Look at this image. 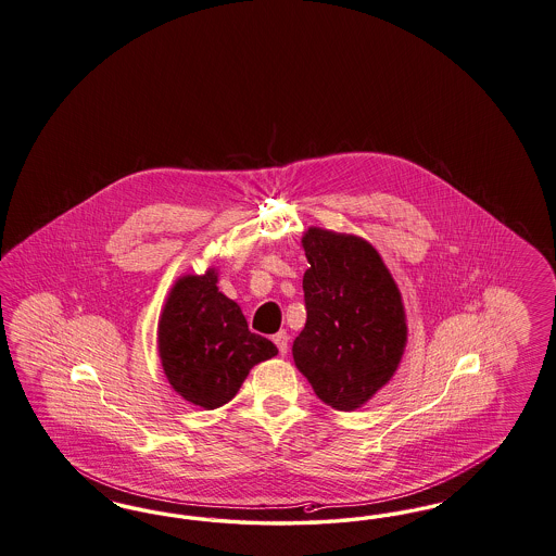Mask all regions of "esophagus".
Returning a JSON list of instances; mask_svg holds the SVG:
<instances>
[{
  "label": "esophagus",
  "mask_w": 556,
  "mask_h": 556,
  "mask_svg": "<svg viewBox=\"0 0 556 556\" xmlns=\"http://www.w3.org/2000/svg\"><path fill=\"white\" fill-rule=\"evenodd\" d=\"M273 341H275V345L279 348V354H281V356H286L289 350L288 331H279V333L273 334Z\"/></svg>",
  "instance_id": "esophagus-1"
}]
</instances>
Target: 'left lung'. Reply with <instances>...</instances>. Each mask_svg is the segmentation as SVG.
<instances>
[{
	"label": "left lung",
	"mask_w": 556,
	"mask_h": 556,
	"mask_svg": "<svg viewBox=\"0 0 556 556\" xmlns=\"http://www.w3.org/2000/svg\"><path fill=\"white\" fill-rule=\"evenodd\" d=\"M306 327L291 354L316 397L352 412L400 366L407 327L400 289L377 250L356 236L312 227L302 238Z\"/></svg>",
	"instance_id": "left-lung-1"
}]
</instances>
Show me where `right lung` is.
<instances>
[{
	"label": "right lung",
	"instance_id": "right-lung-1",
	"mask_svg": "<svg viewBox=\"0 0 556 556\" xmlns=\"http://www.w3.org/2000/svg\"><path fill=\"white\" fill-rule=\"evenodd\" d=\"M159 356L169 384L204 409L240 391L250 368L277 348L248 329L240 306L217 289V275H188L172 289L159 323Z\"/></svg>",
	"mask_w": 556,
	"mask_h": 556
}]
</instances>
